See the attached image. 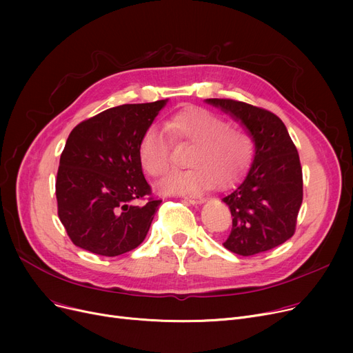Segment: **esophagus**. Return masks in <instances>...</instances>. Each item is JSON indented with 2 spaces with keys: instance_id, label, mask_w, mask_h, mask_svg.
I'll use <instances>...</instances> for the list:
<instances>
[{
  "instance_id": "34e87169",
  "label": "esophagus",
  "mask_w": 353,
  "mask_h": 353,
  "mask_svg": "<svg viewBox=\"0 0 353 353\" xmlns=\"http://www.w3.org/2000/svg\"><path fill=\"white\" fill-rule=\"evenodd\" d=\"M183 199L186 203H190V205H200V203L205 201V199L200 196H184Z\"/></svg>"
}]
</instances>
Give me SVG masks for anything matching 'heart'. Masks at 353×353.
Instances as JSON below:
<instances>
[{
    "instance_id": "heart-1",
    "label": "heart",
    "mask_w": 353,
    "mask_h": 353,
    "mask_svg": "<svg viewBox=\"0 0 353 353\" xmlns=\"http://www.w3.org/2000/svg\"><path fill=\"white\" fill-rule=\"evenodd\" d=\"M173 140L192 143L188 154L189 170L174 172L160 183V190L170 194H189L225 184L242 173L252 157V141L242 127L225 123L220 116L201 107L183 108L165 123ZM143 169L161 177L172 167V147L165 133L150 125L139 143Z\"/></svg>"
}]
</instances>
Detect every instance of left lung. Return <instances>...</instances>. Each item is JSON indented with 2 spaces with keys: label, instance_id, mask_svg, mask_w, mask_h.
I'll return each instance as SVG.
<instances>
[{
  "label": "left lung",
  "instance_id": "obj_1",
  "mask_svg": "<svg viewBox=\"0 0 353 353\" xmlns=\"http://www.w3.org/2000/svg\"><path fill=\"white\" fill-rule=\"evenodd\" d=\"M243 125L254 156L243 180L221 199L232 213V232L223 246L240 256L270 250L289 240L303 199L298 150L283 121L248 103L208 99Z\"/></svg>",
  "mask_w": 353,
  "mask_h": 353
}]
</instances>
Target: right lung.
<instances>
[{"mask_svg": "<svg viewBox=\"0 0 353 353\" xmlns=\"http://www.w3.org/2000/svg\"><path fill=\"white\" fill-rule=\"evenodd\" d=\"M165 103L117 105L72 128L55 196L59 217L76 246L113 257L145 239L161 200L152 197L144 179L139 143Z\"/></svg>", "mask_w": 353, "mask_h": 353, "instance_id": "right-lung-1", "label": "right lung"}]
</instances>
